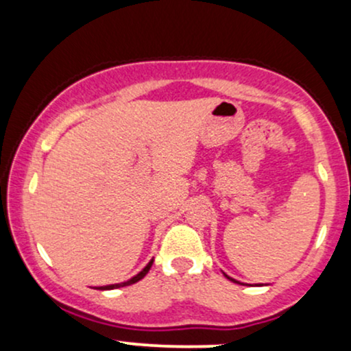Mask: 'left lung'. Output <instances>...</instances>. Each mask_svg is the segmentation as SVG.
<instances>
[{"instance_id": "obj_1", "label": "left lung", "mask_w": 351, "mask_h": 351, "mask_svg": "<svg viewBox=\"0 0 351 351\" xmlns=\"http://www.w3.org/2000/svg\"><path fill=\"white\" fill-rule=\"evenodd\" d=\"M223 274H224V272H223ZM224 277H228V279H229V280H231V282H234V284H241V282H239V280L232 279V277H229V276H228V274H224Z\"/></svg>"}]
</instances>
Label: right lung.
Segmentation results:
<instances>
[{
    "label": "right lung",
    "mask_w": 351,
    "mask_h": 351,
    "mask_svg": "<svg viewBox=\"0 0 351 351\" xmlns=\"http://www.w3.org/2000/svg\"><path fill=\"white\" fill-rule=\"evenodd\" d=\"M152 264H153V259L150 261V263H148L147 265H145V267L142 269V271H140L138 274H136V276H134L132 277V279H128V280H125V282H120V284H110V285H102V287H97L99 291H112V289H119V287H127V285H132V284H135V282H138V280H142L145 276H147L148 274V271H150V267H152Z\"/></svg>",
    "instance_id": "1"
}]
</instances>
